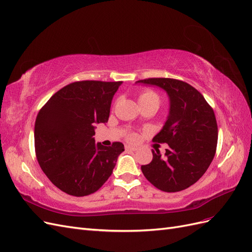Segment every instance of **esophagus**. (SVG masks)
<instances>
[{
	"instance_id": "1",
	"label": "esophagus",
	"mask_w": 252,
	"mask_h": 252,
	"mask_svg": "<svg viewBox=\"0 0 252 252\" xmlns=\"http://www.w3.org/2000/svg\"><path fill=\"white\" fill-rule=\"evenodd\" d=\"M126 149H129V150H132V151H136L139 148L135 147V146H132V145H126Z\"/></svg>"
}]
</instances>
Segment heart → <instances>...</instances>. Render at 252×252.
<instances>
[{"instance_id":"obj_1","label":"heart","mask_w":252,"mask_h":252,"mask_svg":"<svg viewBox=\"0 0 252 252\" xmlns=\"http://www.w3.org/2000/svg\"><path fill=\"white\" fill-rule=\"evenodd\" d=\"M139 103H157L159 104L158 95L152 90H145L139 95ZM129 140H134L135 135L133 133L129 134Z\"/></svg>"}]
</instances>
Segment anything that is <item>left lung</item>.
<instances>
[{
	"label": "left lung",
	"mask_w": 252,
	"mask_h": 252,
	"mask_svg": "<svg viewBox=\"0 0 252 252\" xmlns=\"http://www.w3.org/2000/svg\"><path fill=\"white\" fill-rule=\"evenodd\" d=\"M157 86L169 98V112L154 141L167 143L165 157L152 151V161L141 167L152 185L165 192L184 190L201 179L216 155L218 125L204 96L189 84L168 78L136 81Z\"/></svg>",
	"instance_id": "obj_1"
}]
</instances>
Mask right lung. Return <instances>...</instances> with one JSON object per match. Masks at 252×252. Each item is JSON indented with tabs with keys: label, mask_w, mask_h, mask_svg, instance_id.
<instances>
[{
	"label": "right lung",
	"mask_w": 252,
	"mask_h": 252,
	"mask_svg": "<svg viewBox=\"0 0 252 252\" xmlns=\"http://www.w3.org/2000/svg\"><path fill=\"white\" fill-rule=\"evenodd\" d=\"M123 82L82 81L53 94L37 114V162L55 186L84 196L95 192L111 175L124 145L95 143V125L107 123L114 94Z\"/></svg>",
	"instance_id": "right-lung-1"
}]
</instances>
